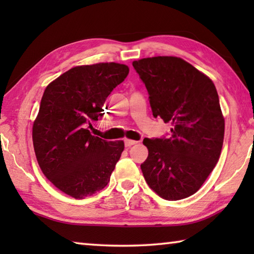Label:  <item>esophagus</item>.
Listing matches in <instances>:
<instances>
[{"label":"esophagus","mask_w":254,"mask_h":254,"mask_svg":"<svg viewBox=\"0 0 254 254\" xmlns=\"http://www.w3.org/2000/svg\"><path fill=\"white\" fill-rule=\"evenodd\" d=\"M137 142H136V141H134V140H128V139L124 140V145H126L127 148H130V147H132V145H134Z\"/></svg>","instance_id":"34e87169"}]
</instances>
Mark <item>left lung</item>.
<instances>
[{
  "label": "left lung",
  "instance_id": "1",
  "mask_svg": "<svg viewBox=\"0 0 254 254\" xmlns=\"http://www.w3.org/2000/svg\"><path fill=\"white\" fill-rule=\"evenodd\" d=\"M132 65L147 87L153 117L171 124L168 137L143 140L149 150L143 177L162 198H186L201 187L222 151L225 123L216 88L178 57L143 58Z\"/></svg>",
  "mask_w": 254,
  "mask_h": 254
}]
</instances>
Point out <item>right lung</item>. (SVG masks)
<instances>
[{
	"label": "right lung",
	"mask_w": 254,
	"mask_h": 254,
	"mask_svg": "<svg viewBox=\"0 0 254 254\" xmlns=\"http://www.w3.org/2000/svg\"><path fill=\"white\" fill-rule=\"evenodd\" d=\"M127 74L117 63L77 66L45 89L32 127L34 152L46 177L74 198L104 188L121 157L123 141L103 140L86 127L103 117L106 97Z\"/></svg>",
	"instance_id": "add662e5"
}]
</instances>
